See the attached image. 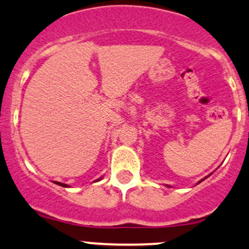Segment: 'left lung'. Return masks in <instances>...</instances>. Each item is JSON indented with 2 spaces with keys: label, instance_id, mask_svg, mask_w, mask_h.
I'll return each mask as SVG.
<instances>
[{
  "label": "left lung",
  "instance_id": "8db88e82",
  "mask_svg": "<svg viewBox=\"0 0 249 249\" xmlns=\"http://www.w3.org/2000/svg\"><path fill=\"white\" fill-rule=\"evenodd\" d=\"M202 180H205V178H203V179H201V180H200V182H199V183H201V182H202Z\"/></svg>",
  "mask_w": 249,
  "mask_h": 249
}]
</instances>
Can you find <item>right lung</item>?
<instances>
[{
	"mask_svg": "<svg viewBox=\"0 0 249 249\" xmlns=\"http://www.w3.org/2000/svg\"><path fill=\"white\" fill-rule=\"evenodd\" d=\"M97 180H99V179H97ZM55 183H56V184H59V185H61V187H69V185L64 184V183H60V182H55Z\"/></svg>",
	"mask_w": 249,
	"mask_h": 249,
	"instance_id": "add662e5",
	"label": "right lung"
}]
</instances>
